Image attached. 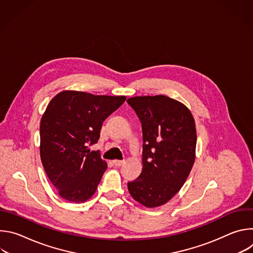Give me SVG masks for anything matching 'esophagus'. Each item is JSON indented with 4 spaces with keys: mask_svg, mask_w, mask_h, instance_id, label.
Returning a JSON list of instances; mask_svg holds the SVG:
<instances>
[{
    "mask_svg": "<svg viewBox=\"0 0 253 253\" xmlns=\"http://www.w3.org/2000/svg\"><path fill=\"white\" fill-rule=\"evenodd\" d=\"M113 163L115 166H121L124 163V161L123 160H114Z\"/></svg>",
    "mask_w": 253,
    "mask_h": 253,
    "instance_id": "esophagus-1",
    "label": "esophagus"
}]
</instances>
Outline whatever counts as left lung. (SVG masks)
Returning a JSON list of instances; mask_svg holds the SVG:
<instances>
[{"mask_svg": "<svg viewBox=\"0 0 253 253\" xmlns=\"http://www.w3.org/2000/svg\"><path fill=\"white\" fill-rule=\"evenodd\" d=\"M137 114L143 133V169L128 182L137 202L157 207L183 186L195 160L196 129L188 108L164 95L127 100Z\"/></svg>", "mask_w": 253, "mask_h": 253, "instance_id": "8db88e82", "label": "left lung"}]
</instances>
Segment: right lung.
Returning a JSON list of instances; mask_svg holds the SVG:
<instances>
[{
  "label": "right lung",
  "instance_id": "1",
  "mask_svg": "<svg viewBox=\"0 0 253 253\" xmlns=\"http://www.w3.org/2000/svg\"><path fill=\"white\" fill-rule=\"evenodd\" d=\"M125 96L63 91L46 108L40 124L43 167L59 195L71 202H85L95 193L107 169L97 143L105 119L125 102Z\"/></svg>",
  "mask_w": 253,
  "mask_h": 253
}]
</instances>
